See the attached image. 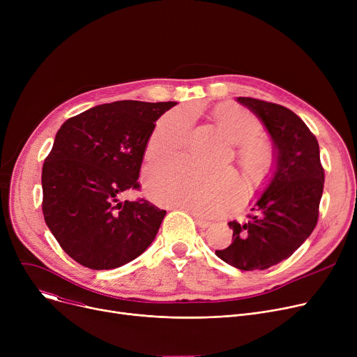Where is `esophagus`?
Returning <instances> with one entry per match:
<instances>
[{"instance_id":"esophagus-1","label":"esophagus","mask_w":357,"mask_h":357,"mask_svg":"<svg viewBox=\"0 0 357 357\" xmlns=\"http://www.w3.org/2000/svg\"><path fill=\"white\" fill-rule=\"evenodd\" d=\"M194 220H195V224H197V226H198L199 229H207V227H210V226H211V222H210V221H207V220H202V218H199L198 215H194Z\"/></svg>"}]
</instances>
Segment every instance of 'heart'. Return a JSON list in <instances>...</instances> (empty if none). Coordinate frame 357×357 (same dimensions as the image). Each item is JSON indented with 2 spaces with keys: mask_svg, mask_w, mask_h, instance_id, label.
Listing matches in <instances>:
<instances>
[{
  "mask_svg": "<svg viewBox=\"0 0 357 357\" xmlns=\"http://www.w3.org/2000/svg\"><path fill=\"white\" fill-rule=\"evenodd\" d=\"M194 116L190 109H174L163 116L149 136L144 162L149 167L178 158L192 131ZM226 136L241 144L238 162L249 179L265 175L271 163L269 147L256 142L261 135L260 120L245 109L229 112L218 121ZM153 197L169 207H179L197 215H215L226 211L240 194V182L230 172H202L176 163L155 174L149 181Z\"/></svg>",
  "mask_w": 357,
  "mask_h": 357,
  "instance_id": "1",
  "label": "heart"
}]
</instances>
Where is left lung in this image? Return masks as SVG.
Here are the masks:
<instances>
[{
  "label": "left lung",
  "instance_id": "left-lung-1",
  "mask_svg": "<svg viewBox=\"0 0 357 357\" xmlns=\"http://www.w3.org/2000/svg\"><path fill=\"white\" fill-rule=\"evenodd\" d=\"M237 101L252 109L268 128L276 166L248 218L229 222L231 245L215 250V255L240 271H265L288 259L315 229L324 167L315 136L295 112L250 97H238Z\"/></svg>",
  "mask_w": 357,
  "mask_h": 357
}]
</instances>
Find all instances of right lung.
I'll list each match as a JSON object with an SVG mask.
<instances>
[{
  "instance_id": "add662e5",
  "label": "right lung",
  "mask_w": 357,
  "mask_h": 357,
  "mask_svg": "<svg viewBox=\"0 0 357 357\" xmlns=\"http://www.w3.org/2000/svg\"><path fill=\"white\" fill-rule=\"evenodd\" d=\"M175 101H116L66 120L42 171V210L61 248L79 265L120 268L152 243L166 211L144 198L120 201L137 182L155 121Z\"/></svg>"
}]
</instances>
